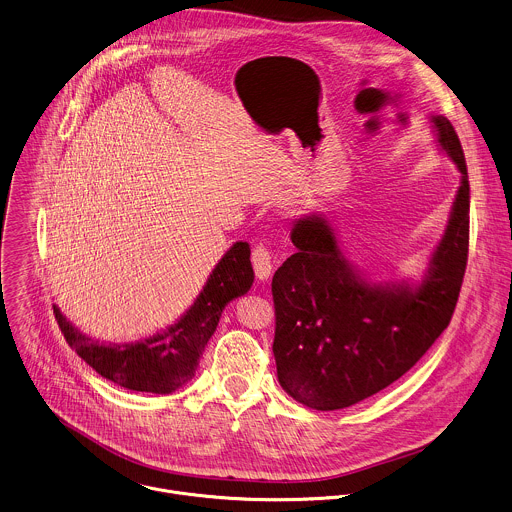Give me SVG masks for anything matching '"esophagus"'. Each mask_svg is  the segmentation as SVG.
<instances>
[{"mask_svg": "<svg viewBox=\"0 0 512 512\" xmlns=\"http://www.w3.org/2000/svg\"><path fill=\"white\" fill-rule=\"evenodd\" d=\"M251 261H253V269H255V275L257 279L261 281H267L271 271H273V257H271V251L267 245L259 243L253 247V253H251Z\"/></svg>", "mask_w": 512, "mask_h": 512, "instance_id": "1", "label": "esophagus"}]
</instances>
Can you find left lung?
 Returning a JSON list of instances; mask_svg holds the SVG:
<instances>
[{
  "instance_id": "obj_1",
  "label": "left lung",
  "mask_w": 512,
  "mask_h": 512,
  "mask_svg": "<svg viewBox=\"0 0 512 512\" xmlns=\"http://www.w3.org/2000/svg\"><path fill=\"white\" fill-rule=\"evenodd\" d=\"M461 172L449 225L415 289L362 281L322 217L295 223L291 255L273 277V354L283 390L320 411L354 406L400 380L449 326L469 255V176L459 136L433 116Z\"/></svg>"
}]
</instances>
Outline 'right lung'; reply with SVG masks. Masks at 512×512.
<instances>
[{
  "mask_svg": "<svg viewBox=\"0 0 512 512\" xmlns=\"http://www.w3.org/2000/svg\"><path fill=\"white\" fill-rule=\"evenodd\" d=\"M251 249L237 241L215 265L192 308L168 330L134 344H101L53 307L67 344L103 378L134 392L170 394L194 378L200 354L225 305L253 285Z\"/></svg>",
  "mask_w": 512,
  "mask_h": 512,
  "instance_id": "add662e5",
  "label": "right lung"
}]
</instances>
